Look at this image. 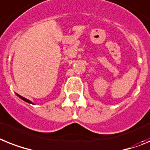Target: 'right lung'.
Masks as SVG:
<instances>
[{
    "mask_svg": "<svg viewBox=\"0 0 150 150\" xmlns=\"http://www.w3.org/2000/svg\"><path fill=\"white\" fill-rule=\"evenodd\" d=\"M16 94H17V96H19L20 98H21V99H22V100H24V101H26V102L29 103H31V104H33V103H32L31 101H30V100H28V99L24 98V97H23V96H21V95L17 94V93H16Z\"/></svg>",
    "mask_w": 150,
    "mask_h": 150,
    "instance_id": "1",
    "label": "right lung"
}]
</instances>
